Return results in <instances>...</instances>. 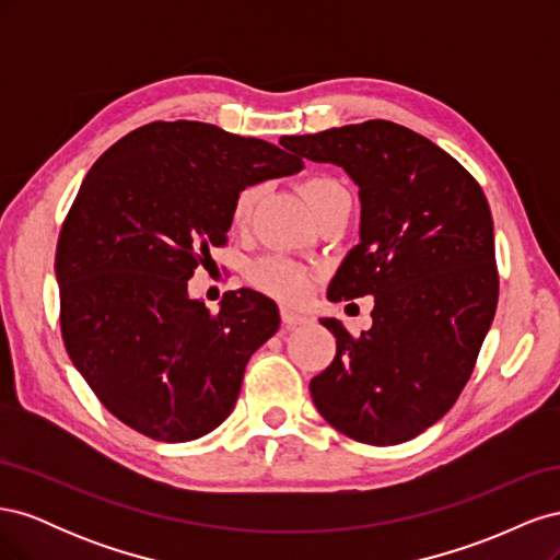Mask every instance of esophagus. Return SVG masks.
<instances>
[{"label": "esophagus", "instance_id": "1", "mask_svg": "<svg viewBox=\"0 0 560 560\" xmlns=\"http://www.w3.org/2000/svg\"><path fill=\"white\" fill-rule=\"evenodd\" d=\"M306 322H311L308 315H303V313H299V311H294V308H282V325H284L287 329L301 327V325H306Z\"/></svg>", "mask_w": 560, "mask_h": 560}]
</instances>
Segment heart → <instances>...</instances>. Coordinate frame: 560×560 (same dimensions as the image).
<instances>
[{"mask_svg":"<svg viewBox=\"0 0 560 560\" xmlns=\"http://www.w3.org/2000/svg\"><path fill=\"white\" fill-rule=\"evenodd\" d=\"M301 189H303V196L308 198L313 212H317L336 194L346 191L341 182H336L334 177H322V175L308 177L301 184ZM259 194H261V186L249 184L243 191H238V196H235L233 210H231V219L235 226L247 224V219L252 217V210L259 200ZM247 278L254 287H257V290L270 296L287 299V301H294L306 294L311 284L308 268H303L299 261L290 257H282V254H266V257H261L259 261H254L247 270Z\"/></svg>","mask_w":560,"mask_h":560,"instance_id":"heart-1","label":"heart"}]
</instances>
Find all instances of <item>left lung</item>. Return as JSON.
Masks as SVG:
<instances>
[{
    "mask_svg": "<svg viewBox=\"0 0 560 560\" xmlns=\"http://www.w3.org/2000/svg\"><path fill=\"white\" fill-rule=\"evenodd\" d=\"M360 186L362 226L329 282L331 301L374 296V325L336 336L311 395L331 428L393 446L448 413L477 364L498 308L493 217L479 182L444 149L393 121L282 138Z\"/></svg>",
    "mask_w": 560,
    "mask_h": 560,
    "instance_id": "left-lung-1",
    "label": "left lung"
}]
</instances>
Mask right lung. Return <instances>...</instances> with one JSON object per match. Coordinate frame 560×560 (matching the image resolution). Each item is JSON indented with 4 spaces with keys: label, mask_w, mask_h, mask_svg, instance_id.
I'll use <instances>...</instances> for the list:
<instances>
[{
    "label": "right lung",
    "mask_w": 560,
    "mask_h": 560,
    "mask_svg": "<svg viewBox=\"0 0 560 560\" xmlns=\"http://www.w3.org/2000/svg\"><path fill=\"white\" fill-rule=\"evenodd\" d=\"M301 167L290 149L198 121L147 124L95 161L58 235L60 331L124 425L179 444L229 418L278 306L235 290L210 313L186 280L226 243L238 191Z\"/></svg>",
    "instance_id": "right-lung-1"
}]
</instances>
